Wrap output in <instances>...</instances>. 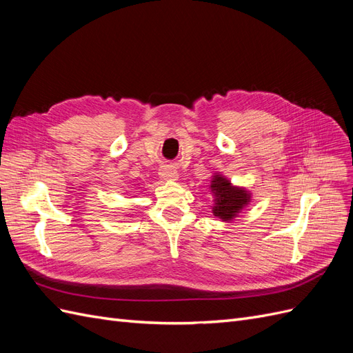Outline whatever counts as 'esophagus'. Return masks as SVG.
I'll return each mask as SVG.
<instances>
[{"instance_id":"1","label":"esophagus","mask_w":353,"mask_h":353,"mask_svg":"<svg viewBox=\"0 0 353 353\" xmlns=\"http://www.w3.org/2000/svg\"><path fill=\"white\" fill-rule=\"evenodd\" d=\"M160 176H162L163 179H176L178 172H176V169L172 166H165L160 169Z\"/></svg>"}]
</instances>
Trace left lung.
Listing matches in <instances>:
<instances>
[{"instance_id":"8db88e82","label":"left lung","mask_w":353,"mask_h":353,"mask_svg":"<svg viewBox=\"0 0 353 353\" xmlns=\"http://www.w3.org/2000/svg\"><path fill=\"white\" fill-rule=\"evenodd\" d=\"M212 183L213 185L210 187L215 193L213 200L216 201V206H213V215L223 221H231L244 205H248L249 194L243 190L232 188L225 178L218 175L213 178Z\"/></svg>"}]
</instances>
